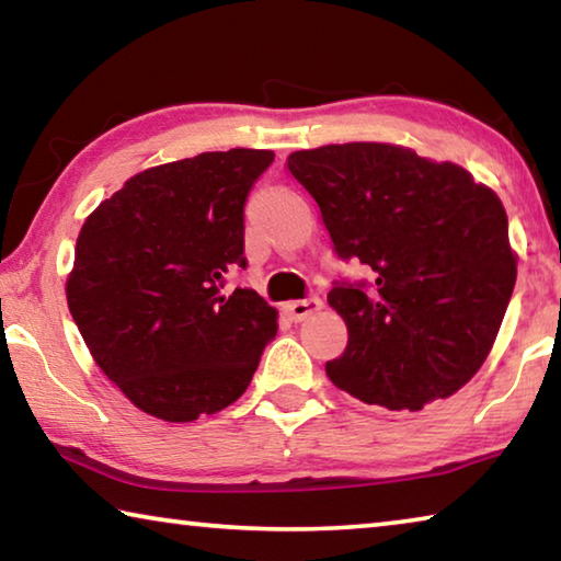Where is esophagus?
<instances>
[{"instance_id":"esophagus-1","label":"esophagus","mask_w":561,"mask_h":561,"mask_svg":"<svg viewBox=\"0 0 561 561\" xmlns=\"http://www.w3.org/2000/svg\"><path fill=\"white\" fill-rule=\"evenodd\" d=\"M321 309V299L319 297H307V299H297V301H287L282 307L284 314H287L291 321H304L309 314Z\"/></svg>"}]
</instances>
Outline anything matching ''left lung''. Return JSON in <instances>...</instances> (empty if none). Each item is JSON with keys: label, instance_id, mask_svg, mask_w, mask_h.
<instances>
[{"label": "left lung", "instance_id": "8db88e82", "mask_svg": "<svg viewBox=\"0 0 561 561\" xmlns=\"http://www.w3.org/2000/svg\"><path fill=\"white\" fill-rule=\"evenodd\" d=\"M287 168L336 257L374 270L327 297L348 329L331 383L388 411L453 396L488 358L515 289L500 197L460 165L388 144L297 150Z\"/></svg>", "mask_w": 561, "mask_h": 561}]
</instances>
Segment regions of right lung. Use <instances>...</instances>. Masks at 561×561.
Masks as SVG:
<instances>
[{
	"label": "right lung",
	"instance_id": "1",
	"mask_svg": "<svg viewBox=\"0 0 561 561\" xmlns=\"http://www.w3.org/2000/svg\"><path fill=\"white\" fill-rule=\"evenodd\" d=\"M272 150L201 153L133 175L83 222L66 282L101 371L170 423L222 411L250 386L277 311L222 287L244 270V205Z\"/></svg>",
	"mask_w": 561,
	"mask_h": 561
}]
</instances>
